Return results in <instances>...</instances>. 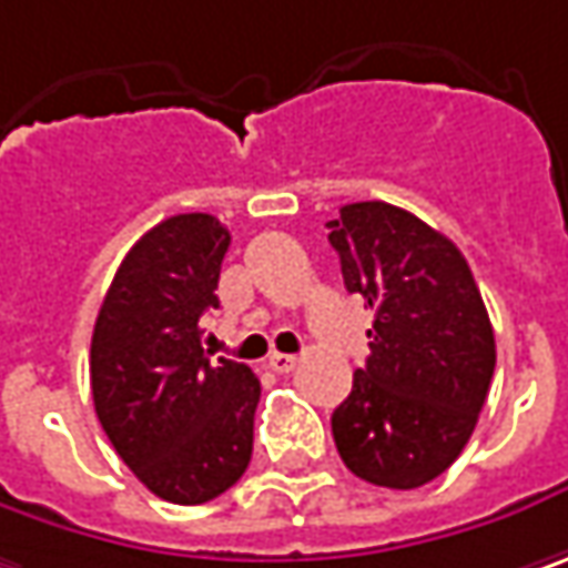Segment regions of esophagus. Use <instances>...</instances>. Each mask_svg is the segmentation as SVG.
Returning <instances> with one entry per match:
<instances>
[{
	"label": "esophagus",
	"mask_w": 568,
	"mask_h": 568,
	"mask_svg": "<svg viewBox=\"0 0 568 568\" xmlns=\"http://www.w3.org/2000/svg\"><path fill=\"white\" fill-rule=\"evenodd\" d=\"M266 366L273 369V373H292L295 366H298V356H292V353H273L270 359H266Z\"/></svg>",
	"instance_id": "1"
}]
</instances>
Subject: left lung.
<instances>
[{
    "label": "left lung",
    "instance_id": "1",
    "mask_svg": "<svg viewBox=\"0 0 568 568\" xmlns=\"http://www.w3.org/2000/svg\"><path fill=\"white\" fill-rule=\"evenodd\" d=\"M347 292L376 312L369 356L331 415L353 476L417 488L469 444L495 373V334L466 256L388 202H353L327 221Z\"/></svg>",
    "mask_w": 568,
    "mask_h": 568
}]
</instances>
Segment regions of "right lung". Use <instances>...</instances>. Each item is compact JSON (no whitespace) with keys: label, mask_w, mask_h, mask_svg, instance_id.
Returning a JSON list of instances; mask_svg holds the SVG:
<instances>
[{"label":"right lung","mask_w":568,"mask_h":568,"mask_svg":"<svg viewBox=\"0 0 568 568\" xmlns=\"http://www.w3.org/2000/svg\"><path fill=\"white\" fill-rule=\"evenodd\" d=\"M231 234L212 215H173L121 260L95 317L89 379L124 466L173 505L237 483L253 453L260 379L202 347Z\"/></svg>","instance_id":"1"}]
</instances>
